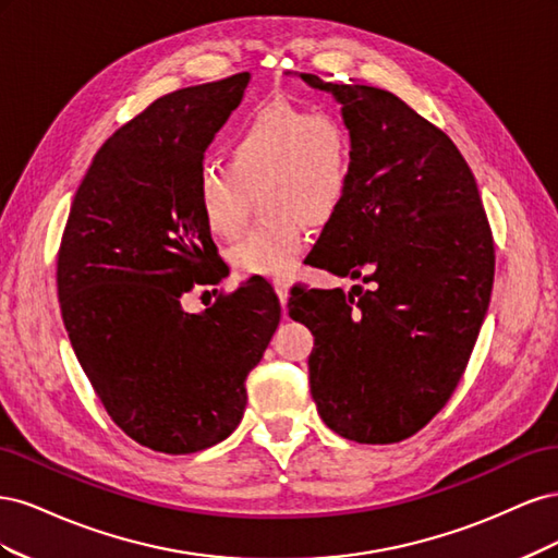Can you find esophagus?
<instances>
[{
  "instance_id": "1",
  "label": "esophagus",
  "mask_w": 558,
  "mask_h": 558,
  "mask_svg": "<svg viewBox=\"0 0 558 558\" xmlns=\"http://www.w3.org/2000/svg\"><path fill=\"white\" fill-rule=\"evenodd\" d=\"M275 291L281 300V307H283V314H286V302H289V281L286 279H275Z\"/></svg>"
}]
</instances>
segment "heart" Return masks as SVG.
<instances>
[{
  "mask_svg": "<svg viewBox=\"0 0 558 558\" xmlns=\"http://www.w3.org/2000/svg\"><path fill=\"white\" fill-rule=\"evenodd\" d=\"M228 165L205 162L195 197L205 226L232 240L244 226L248 193L263 221L230 248L242 277H286L307 244V223L326 226L351 189L353 148L347 125L283 99L253 111L228 140Z\"/></svg>",
  "mask_w": 558,
  "mask_h": 558,
  "instance_id": "1",
  "label": "heart"
}]
</instances>
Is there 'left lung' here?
Here are the masks:
<instances>
[{
	"mask_svg": "<svg viewBox=\"0 0 558 558\" xmlns=\"http://www.w3.org/2000/svg\"><path fill=\"white\" fill-rule=\"evenodd\" d=\"M342 105L353 172L314 267L363 279L300 291L310 388L326 426L361 445L424 428L459 386L492 300L494 238L477 181L447 134L393 93L300 74Z\"/></svg>",
	"mask_w": 558,
	"mask_h": 558,
	"instance_id": "obj_1",
	"label": "left lung"
}]
</instances>
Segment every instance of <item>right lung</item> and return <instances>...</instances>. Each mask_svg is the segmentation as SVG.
Masks as SVG:
<instances>
[{
    "mask_svg": "<svg viewBox=\"0 0 558 558\" xmlns=\"http://www.w3.org/2000/svg\"><path fill=\"white\" fill-rule=\"evenodd\" d=\"M248 72L156 99L97 150L58 253L76 359L116 426L162 453H195L240 426L246 377L279 326L260 277L199 314L183 293L228 272L202 221L195 177L240 107Z\"/></svg>",
    "mask_w": 558,
    "mask_h": 558,
    "instance_id": "1",
    "label": "right lung"
}]
</instances>
